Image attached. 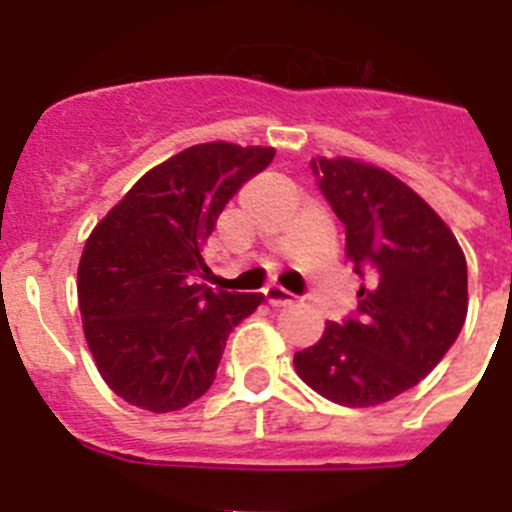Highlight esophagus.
I'll return each instance as SVG.
<instances>
[{
  "label": "esophagus",
  "mask_w": 512,
  "mask_h": 512,
  "mask_svg": "<svg viewBox=\"0 0 512 512\" xmlns=\"http://www.w3.org/2000/svg\"><path fill=\"white\" fill-rule=\"evenodd\" d=\"M264 297L271 307H287L295 302V297L289 295L287 289H282V287H266Z\"/></svg>",
  "instance_id": "1"
}]
</instances>
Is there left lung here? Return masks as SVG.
<instances>
[{
	"label": "left lung",
	"mask_w": 512,
	"mask_h": 512,
	"mask_svg": "<svg viewBox=\"0 0 512 512\" xmlns=\"http://www.w3.org/2000/svg\"><path fill=\"white\" fill-rule=\"evenodd\" d=\"M320 192L346 228L359 305L325 323L295 369L318 395L372 408L415 387L467 320V259L454 233L408 184L351 158H315Z\"/></svg>",
	"instance_id": "1"
}]
</instances>
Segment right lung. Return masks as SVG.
I'll list each match as a JSON object with an SVG mask.
<instances>
[{"instance_id": "right-lung-1", "label": "right lung", "mask_w": 512, "mask_h": 512, "mask_svg": "<svg viewBox=\"0 0 512 512\" xmlns=\"http://www.w3.org/2000/svg\"><path fill=\"white\" fill-rule=\"evenodd\" d=\"M274 148L202 143L140 176L89 235L79 264L84 336L102 379L135 408H187L215 382L230 330L261 295L215 292L205 243Z\"/></svg>"}]
</instances>
